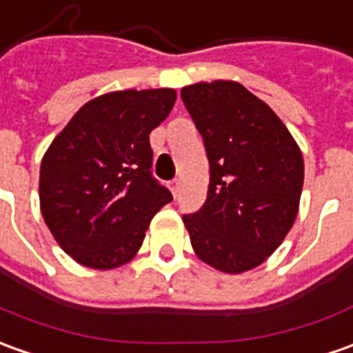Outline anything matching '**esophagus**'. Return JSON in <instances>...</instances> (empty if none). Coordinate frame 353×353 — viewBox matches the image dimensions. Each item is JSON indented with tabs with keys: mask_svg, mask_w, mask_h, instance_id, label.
Here are the masks:
<instances>
[{
	"mask_svg": "<svg viewBox=\"0 0 353 353\" xmlns=\"http://www.w3.org/2000/svg\"><path fill=\"white\" fill-rule=\"evenodd\" d=\"M170 189H172L174 196H177V193H179V179H172L170 181Z\"/></svg>",
	"mask_w": 353,
	"mask_h": 353,
	"instance_id": "1",
	"label": "esophagus"
}]
</instances>
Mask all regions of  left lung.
I'll return each mask as SVG.
<instances>
[{"instance_id":"left-lung-1","label":"left lung","mask_w":353,"mask_h":353,"mask_svg":"<svg viewBox=\"0 0 353 353\" xmlns=\"http://www.w3.org/2000/svg\"><path fill=\"white\" fill-rule=\"evenodd\" d=\"M181 100L208 158V193L183 214L199 259L239 274L276 251L294 226L303 157L270 108L234 81L181 88Z\"/></svg>"}]
</instances>
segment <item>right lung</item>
Masks as SVG:
<instances>
[{
	"mask_svg": "<svg viewBox=\"0 0 353 353\" xmlns=\"http://www.w3.org/2000/svg\"><path fill=\"white\" fill-rule=\"evenodd\" d=\"M174 104V88L98 96L50 145L40 166V208L77 263L100 270L127 263L152 216L174 199L150 172L148 141Z\"/></svg>",
	"mask_w": 353,
	"mask_h": 353,
	"instance_id": "add662e5",
	"label": "right lung"
}]
</instances>
